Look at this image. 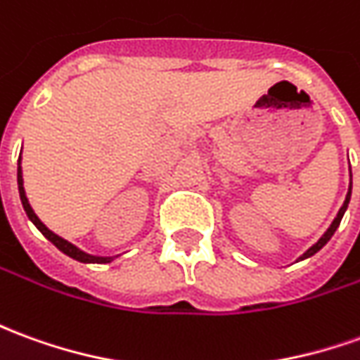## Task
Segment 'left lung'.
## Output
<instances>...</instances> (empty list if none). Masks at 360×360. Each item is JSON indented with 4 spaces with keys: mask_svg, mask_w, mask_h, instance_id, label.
Here are the masks:
<instances>
[{
    "mask_svg": "<svg viewBox=\"0 0 360 360\" xmlns=\"http://www.w3.org/2000/svg\"><path fill=\"white\" fill-rule=\"evenodd\" d=\"M351 187H353V183H351V185H349V193H347V197H345V202H343V206H341V208H339V212H338V216H335V220H333V222H331V226H329L328 230H326V233H323V236H321L320 240L316 241V243H314V245H311L310 250L306 251V253H302V255H300V261H302V259H308V257H311V255H314V253H318V251L321 250V248H323V245H326V243H328L329 240H331V236H333V233H335V230H338L339 228V224H341V218H343V214H345V210H347V206H349V200H351Z\"/></svg>",
    "mask_w": 360,
    "mask_h": 360,
    "instance_id": "8db88e82",
    "label": "left lung"
}]
</instances>
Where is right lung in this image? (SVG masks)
I'll return each mask as SVG.
<instances>
[{"instance_id":"obj_1","label":"right lung","mask_w":360,"mask_h":360,"mask_svg":"<svg viewBox=\"0 0 360 360\" xmlns=\"http://www.w3.org/2000/svg\"><path fill=\"white\" fill-rule=\"evenodd\" d=\"M17 185H19V195H21L22 208H25L27 216L31 218V222L39 228L40 232H42V236H44V238H49V240L56 245L58 250L62 251V253H66L68 257L75 259V261H82V263H110V261L115 259V257H97V255H89V253H85V251L77 250L74 243H70V241H66L64 238H60V236H56L54 232H50L49 228L40 222V218L34 214V210H32L31 205H29V198H27V195H25V187H22V172H21V155H19V167H17Z\"/></svg>"}]
</instances>
